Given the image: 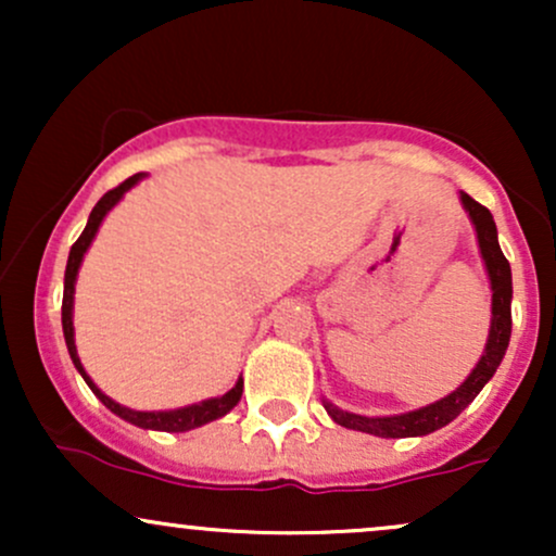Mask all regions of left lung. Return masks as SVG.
Returning <instances> with one entry per match:
<instances>
[{"label":"left lung","instance_id":"8db88e82","mask_svg":"<svg viewBox=\"0 0 556 556\" xmlns=\"http://www.w3.org/2000/svg\"><path fill=\"white\" fill-rule=\"evenodd\" d=\"M460 201L476 227L478 251H481L491 285V327L481 361L476 363L473 371L468 374V379L455 392L431 402V405L418 407V410L400 413V416H358V413H348L342 407L331 405L329 400H321L331 420L344 426V429L374 433V437L381 439L426 437V433L442 429V426L452 424V420L460 416L465 407L478 397V392L486 387V381L496 374V368H500L504 353H507L509 334H513V271H509V261L504 258L500 248L494 216H491L489 208L473 201L468 193H460Z\"/></svg>","mask_w":556,"mask_h":556}]
</instances>
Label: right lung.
Listing matches in <instances>:
<instances>
[{"instance_id":"obj_1","label":"right lung","mask_w":556,"mask_h":556,"mask_svg":"<svg viewBox=\"0 0 556 556\" xmlns=\"http://www.w3.org/2000/svg\"><path fill=\"white\" fill-rule=\"evenodd\" d=\"M143 177H146V172H138V175L127 177L123 185H117V188L110 190V193L101 195V201L96 203L91 216H88L86 229H83L80 238L75 240V245L70 248V258H67V269H65V295H62V331H65V342H67V350H70V358H73V366L78 368V374L83 376V381H86V384L91 387V392L101 402H104L106 407H110L114 416H119L123 420H127V424L138 426V429L182 433V431L198 429V426L212 424V420L227 416V413L232 410V407L238 405L240 397H242V379L235 381V387L229 389V392L222 394V397L195 402V405L177 407V410H132V407H125V405H119V402H114L112 397H106V394L93 384V379L86 374V368H83V363L78 358V348H75L73 303H75V282H78V269H80V264H83V256H86V251H88V248H91V242L96 238V232H99V227H101V222H104V216L110 214L112 208L117 206L119 201H123V195L127 193V190L136 188V185L143 180Z\"/></svg>"}]
</instances>
